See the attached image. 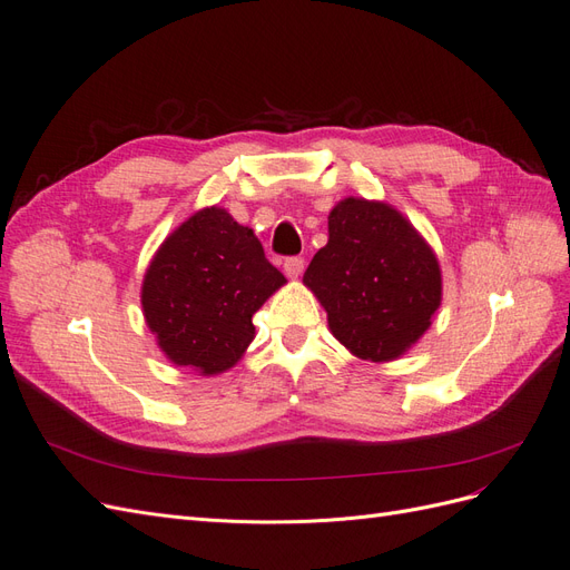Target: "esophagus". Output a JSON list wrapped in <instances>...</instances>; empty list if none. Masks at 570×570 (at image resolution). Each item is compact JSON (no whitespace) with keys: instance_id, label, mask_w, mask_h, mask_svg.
I'll return each mask as SVG.
<instances>
[{"instance_id":"1","label":"esophagus","mask_w":570,"mask_h":570,"mask_svg":"<svg viewBox=\"0 0 570 570\" xmlns=\"http://www.w3.org/2000/svg\"><path fill=\"white\" fill-rule=\"evenodd\" d=\"M304 258L302 256H289V258H285V264H283V268H285V275L287 278H292V281H297L299 275L304 273Z\"/></svg>"}]
</instances>
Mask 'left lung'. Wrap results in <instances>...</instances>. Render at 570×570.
I'll return each instance as SVG.
<instances>
[{
    "instance_id": "left-lung-1",
    "label": "left lung",
    "mask_w": 570,
    "mask_h": 570,
    "mask_svg": "<svg viewBox=\"0 0 570 570\" xmlns=\"http://www.w3.org/2000/svg\"><path fill=\"white\" fill-rule=\"evenodd\" d=\"M327 327L356 358L404 356L442 304L438 254L392 204L344 197L327 216V245L304 273Z\"/></svg>"
}]
</instances>
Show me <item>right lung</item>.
<instances>
[{
	"instance_id": "1",
	"label": "right lung",
	"mask_w": 570,
	"mask_h": 570,
	"mask_svg": "<svg viewBox=\"0 0 570 570\" xmlns=\"http://www.w3.org/2000/svg\"><path fill=\"white\" fill-rule=\"evenodd\" d=\"M285 283L252 228L206 206L154 252L140 302L170 364L218 375L243 358L256 335L252 316Z\"/></svg>"
}]
</instances>
